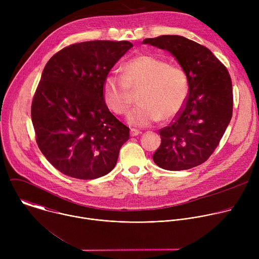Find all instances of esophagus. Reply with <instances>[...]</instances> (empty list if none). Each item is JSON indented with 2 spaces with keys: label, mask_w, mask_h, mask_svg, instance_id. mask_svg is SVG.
<instances>
[{
  "label": "esophagus",
  "mask_w": 259,
  "mask_h": 259,
  "mask_svg": "<svg viewBox=\"0 0 259 259\" xmlns=\"http://www.w3.org/2000/svg\"><path fill=\"white\" fill-rule=\"evenodd\" d=\"M139 133H140V132H139V130H137V129H134V128H131V129H130V135H131V136H137Z\"/></svg>",
  "instance_id": "1"
}]
</instances>
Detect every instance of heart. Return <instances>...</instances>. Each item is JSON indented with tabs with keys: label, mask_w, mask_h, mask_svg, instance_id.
<instances>
[{
	"label": "heart",
	"mask_w": 259,
	"mask_h": 259,
	"mask_svg": "<svg viewBox=\"0 0 259 259\" xmlns=\"http://www.w3.org/2000/svg\"><path fill=\"white\" fill-rule=\"evenodd\" d=\"M141 89L140 104L128 115L131 125L144 127L175 118L189 94V78L181 67L152 55H138L123 65V75L109 72L102 84L105 104L117 115L128 112L132 90Z\"/></svg>",
	"instance_id": "obj_1"
}]
</instances>
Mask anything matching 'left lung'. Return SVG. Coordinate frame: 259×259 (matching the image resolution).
<instances>
[{"label": "left lung", "instance_id": "obj_1", "mask_svg": "<svg viewBox=\"0 0 259 259\" xmlns=\"http://www.w3.org/2000/svg\"><path fill=\"white\" fill-rule=\"evenodd\" d=\"M142 43L169 51L189 78L187 101L169 126L160 129L161 145L153 160L170 171L199 166L213 154L233 116L229 70L208 48L181 35H160Z\"/></svg>", "mask_w": 259, "mask_h": 259}]
</instances>
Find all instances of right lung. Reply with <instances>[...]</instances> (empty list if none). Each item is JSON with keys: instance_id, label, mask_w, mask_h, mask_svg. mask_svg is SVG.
<instances>
[{"instance_id": "1", "label": "right lung", "mask_w": 259, "mask_h": 259, "mask_svg": "<svg viewBox=\"0 0 259 259\" xmlns=\"http://www.w3.org/2000/svg\"><path fill=\"white\" fill-rule=\"evenodd\" d=\"M133 45L89 41L69 45L47 62L31 102L35 140L61 173L95 179L112 171L129 128L106 106L105 76Z\"/></svg>"}]
</instances>
